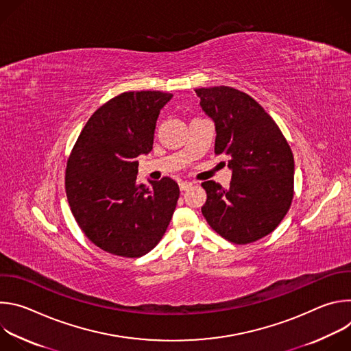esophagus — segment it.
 Listing matches in <instances>:
<instances>
[{
	"label": "esophagus",
	"mask_w": 351,
	"mask_h": 351,
	"mask_svg": "<svg viewBox=\"0 0 351 351\" xmlns=\"http://www.w3.org/2000/svg\"><path fill=\"white\" fill-rule=\"evenodd\" d=\"M191 184H193L191 182H187V180H182V182L179 183V187H180V190H182V191H184V190H187L189 187H191Z\"/></svg>",
	"instance_id": "obj_1"
}]
</instances>
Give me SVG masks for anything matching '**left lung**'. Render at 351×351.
<instances>
[{
    "instance_id": "left-lung-1",
    "label": "left lung",
    "mask_w": 351,
    "mask_h": 351,
    "mask_svg": "<svg viewBox=\"0 0 351 351\" xmlns=\"http://www.w3.org/2000/svg\"><path fill=\"white\" fill-rule=\"evenodd\" d=\"M206 115L215 125V154L228 158L229 189L202 183V213L210 226L236 244L269 234L293 199L294 160L275 121L248 94L228 86L197 88Z\"/></svg>"
}]
</instances>
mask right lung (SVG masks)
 <instances>
[{
    "label": "right lung",
    "mask_w": 351,
    "mask_h": 351,
    "mask_svg": "<svg viewBox=\"0 0 351 351\" xmlns=\"http://www.w3.org/2000/svg\"><path fill=\"white\" fill-rule=\"evenodd\" d=\"M173 95L122 93L83 128L68 161L65 189L83 233L104 252L141 257L162 239L179 198L171 178L137 183V157L153 149L160 111Z\"/></svg>",
    "instance_id": "1"
}]
</instances>
